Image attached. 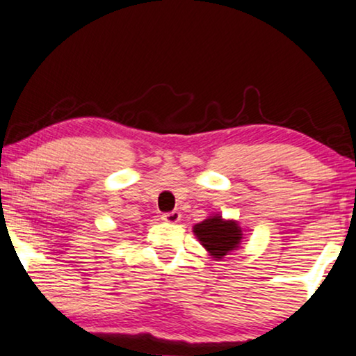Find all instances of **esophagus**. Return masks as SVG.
I'll return each mask as SVG.
<instances>
[{"instance_id":"1","label":"esophagus","mask_w":356,"mask_h":356,"mask_svg":"<svg viewBox=\"0 0 356 356\" xmlns=\"http://www.w3.org/2000/svg\"><path fill=\"white\" fill-rule=\"evenodd\" d=\"M163 220L168 223H177L179 220H181V211L179 210H172V211H168V213L163 215Z\"/></svg>"}]
</instances>
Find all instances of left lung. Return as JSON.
Wrapping results in <instances>:
<instances>
[{
  "label": "left lung",
  "instance_id": "1",
  "mask_svg": "<svg viewBox=\"0 0 356 356\" xmlns=\"http://www.w3.org/2000/svg\"><path fill=\"white\" fill-rule=\"evenodd\" d=\"M193 235L215 259L230 254L243 240V230L238 222L225 220L220 215H211L204 222L193 225Z\"/></svg>",
  "mask_w": 356,
  "mask_h": 356
}]
</instances>
